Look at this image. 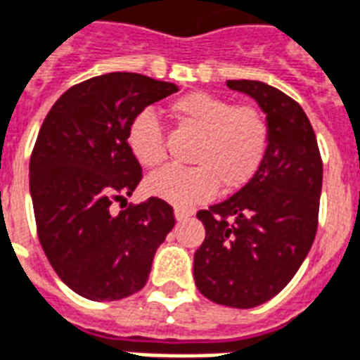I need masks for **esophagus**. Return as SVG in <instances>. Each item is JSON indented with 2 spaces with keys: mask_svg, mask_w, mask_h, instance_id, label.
Segmentation results:
<instances>
[{
  "mask_svg": "<svg viewBox=\"0 0 360 360\" xmlns=\"http://www.w3.org/2000/svg\"><path fill=\"white\" fill-rule=\"evenodd\" d=\"M191 214H193V210H190V209H180V207H178V209H174V218H176L178 221L190 218Z\"/></svg>",
  "mask_w": 360,
  "mask_h": 360,
  "instance_id": "esophagus-1",
  "label": "esophagus"
}]
</instances>
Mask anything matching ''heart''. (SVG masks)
Listing matches in <instances>:
<instances>
[{
    "instance_id": "obj_1",
    "label": "heart",
    "mask_w": 360,
    "mask_h": 360,
    "mask_svg": "<svg viewBox=\"0 0 360 360\" xmlns=\"http://www.w3.org/2000/svg\"><path fill=\"white\" fill-rule=\"evenodd\" d=\"M182 129L199 134L191 153L197 167H167L148 178L151 195L176 207H191L224 191L241 190L266 161L271 131L260 108L233 104L209 93H190L170 104ZM127 146L144 167H158L167 158L161 123L151 110H142L127 127Z\"/></svg>"
}]
</instances>
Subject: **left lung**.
<instances>
[{
  "instance_id": "8db88e82",
  "label": "left lung",
  "mask_w": 360,
  "mask_h": 360,
  "mask_svg": "<svg viewBox=\"0 0 360 360\" xmlns=\"http://www.w3.org/2000/svg\"><path fill=\"white\" fill-rule=\"evenodd\" d=\"M228 87L260 104L271 140L266 161L247 186L197 212L207 235L193 258V277L210 302L248 309L277 296L311 248L323 159L296 100L262 81L233 79Z\"/></svg>"
}]
</instances>
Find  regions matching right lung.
Wrapping results in <instances>:
<instances>
[{
    "label": "right lung",
    "instance_id": "add662e5",
    "mask_svg": "<svg viewBox=\"0 0 360 360\" xmlns=\"http://www.w3.org/2000/svg\"><path fill=\"white\" fill-rule=\"evenodd\" d=\"M174 83L113 72L70 87L43 121L30 158L37 237L56 275L74 292L113 302L144 288L170 229L169 202L127 205L142 167L127 127L146 106L176 93ZM122 202L115 215L111 202Z\"/></svg>",
    "mask_w": 360,
    "mask_h": 360
}]
</instances>
